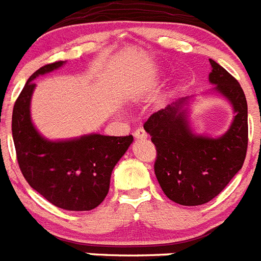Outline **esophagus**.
Segmentation results:
<instances>
[{"mask_svg":"<svg viewBox=\"0 0 261 261\" xmlns=\"http://www.w3.org/2000/svg\"><path fill=\"white\" fill-rule=\"evenodd\" d=\"M133 136H135V139H137V140H144L148 137V133H146L142 128H139V129H136L135 133H133Z\"/></svg>","mask_w":261,"mask_h":261,"instance_id":"esophagus-1","label":"esophagus"}]
</instances>
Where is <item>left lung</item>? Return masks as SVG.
<instances>
[{
  "mask_svg": "<svg viewBox=\"0 0 261 261\" xmlns=\"http://www.w3.org/2000/svg\"><path fill=\"white\" fill-rule=\"evenodd\" d=\"M208 82L215 93L232 107V121L223 135L195 132L191 104L197 96L175 100L153 113L144 124L157 149L154 173L165 195L182 206L210 202L242 169L248 144L247 100L237 79L210 59Z\"/></svg>",
  "mask_w": 261,
  "mask_h": 261,
  "instance_id": "left-lung-1",
  "label": "left lung"
}]
</instances>
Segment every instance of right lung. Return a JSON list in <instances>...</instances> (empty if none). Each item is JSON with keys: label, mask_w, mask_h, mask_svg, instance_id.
<instances>
[{"label": "right lung", "mask_w": 261, "mask_h": 261, "mask_svg": "<svg viewBox=\"0 0 261 261\" xmlns=\"http://www.w3.org/2000/svg\"><path fill=\"white\" fill-rule=\"evenodd\" d=\"M64 64H47L29 77L13 109V140L19 168L31 188L63 210L90 211L108 194L113 168L133 142V136L90 133L48 140L41 135L31 119L34 80Z\"/></svg>", "instance_id": "1"}]
</instances>
